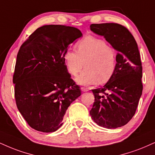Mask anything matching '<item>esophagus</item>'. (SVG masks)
Segmentation results:
<instances>
[{"label":"esophagus","instance_id":"obj_1","mask_svg":"<svg viewBox=\"0 0 155 155\" xmlns=\"http://www.w3.org/2000/svg\"><path fill=\"white\" fill-rule=\"evenodd\" d=\"M81 90L82 92H87V91H89V89L87 88H85V87H81Z\"/></svg>","mask_w":155,"mask_h":155}]
</instances>
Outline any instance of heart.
Returning <instances> with one entry per match:
<instances>
[{
  "instance_id": "b5f03b06",
  "label": "heart",
  "mask_w": 155,
  "mask_h": 155,
  "mask_svg": "<svg viewBox=\"0 0 155 155\" xmlns=\"http://www.w3.org/2000/svg\"><path fill=\"white\" fill-rule=\"evenodd\" d=\"M76 52L68 50L64 54L67 69L72 76H76V81L82 85H92L97 82L107 83L114 74L117 65V53L115 48L105 40L92 36L83 38L76 44Z\"/></svg>"
}]
</instances>
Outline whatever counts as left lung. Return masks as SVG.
Masks as SVG:
<instances>
[{"instance_id":"obj_1","label":"left lung","mask_w":155,"mask_h":155,"mask_svg":"<svg viewBox=\"0 0 155 155\" xmlns=\"http://www.w3.org/2000/svg\"><path fill=\"white\" fill-rule=\"evenodd\" d=\"M90 29L103 36L118 51L116 68L102 88L92 89V120L106 128L126 125L135 114L142 94V66L137 43L129 30L116 23L92 24Z\"/></svg>"}]
</instances>
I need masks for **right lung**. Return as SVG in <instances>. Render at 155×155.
<instances>
[{
  "mask_svg": "<svg viewBox=\"0 0 155 155\" xmlns=\"http://www.w3.org/2000/svg\"><path fill=\"white\" fill-rule=\"evenodd\" d=\"M81 36L77 28L45 25L20 47L13 76L15 100L18 111L37 131H57L71 103L81 95L67 70L64 54Z\"/></svg>",
  "mask_w": 155,
  "mask_h": 155,
  "instance_id": "right-lung-1",
  "label": "right lung"
}]
</instances>
